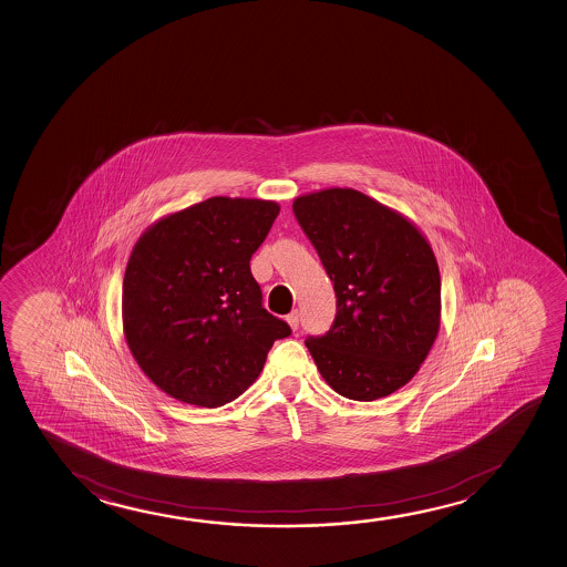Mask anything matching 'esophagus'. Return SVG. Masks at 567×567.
Instances as JSON below:
<instances>
[{
    "mask_svg": "<svg viewBox=\"0 0 567 567\" xmlns=\"http://www.w3.org/2000/svg\"><path fill=\"white\" fill-rule=\"evenodd\" d=\"M288 326L292 327V329H298V326H300V313L298 311H290L287 316Z\"/></svg>",
    "mask_w": 567,
    "mask_h": 567,
    "instance_id": "obj_1",
    "label": "esophagus"
}]
</instances>
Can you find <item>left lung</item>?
Segmentation results:
<instances>
[{
    "label": "left lung",
    "instance_id": "8db88e82",
    "mask_svg": "<svg viewBox=\"0 0 567 567\" xmlns=\"http://www.w3.org/2000/svg\"><path fill=\"white\" fill-rule=\"evenodd\" d=\"M337 296L333 326L308 334L323 380L352 401L403 388L440 329L442 282L416 226L357 189H323L292 205Z\"/></svg>",
    "mask_w": 567,
    "mask_h": 567
}]
</instances>
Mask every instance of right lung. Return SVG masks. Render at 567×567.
Instances as JSON below:
<instances>
[{
    "label": "right lung",
    "instance_id": "add662e5",
    "mask_svg": "<svg viewBox=\"0 0 567 567\" xmlns=\"http://www.w3.org/2000/svg\"><path fill=\"white\" fill-rule=\"evenodd\" d=\"M277 203L210 197L158 220L125 267L127 347L148 380L182 403L223 406L264 370L290 326L264 308L249 259Z\"/></svg>",
    "mask_w": 567,
    "mask_h": 567
}]
</instances>
